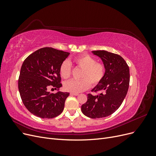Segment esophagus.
Masks as SVG:
<instances>
[{
  "instance_id": "34e87169",
  "label": "esophagus",
  "mask_w": 156,
  "mask_h": 156,
  "mask_svg": "<svg viewBox=\"0 0 156 156\" xmlns=\"http://www.w3.org/2000/svg\"><path fill=\"white\" fill-rule=\"evenodd\" d=\"M70 94H71V95H72V96H78L79 95L78 93H72V92H71Z\"/></svg>"
}]
</instances>
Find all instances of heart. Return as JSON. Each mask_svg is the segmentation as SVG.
I'll use <instances>...</instances> for the list:
<instances>
[{
	"instance_id": "b5f03b06",
	"label": "heart",
	"mask_w": 156,
	"mask_h": 156,
	"mask_svg": "<svg viewBox=\"0 0 156 156\" xmlns=\"http://www.w3.org/2000/svg\"><path fill=\"white\" fill-rule=\"evenodd\" d=\"M73 62L77 67L83 69L80 75L81 80H72L66 82L64 88L66 90L72 93H79L86 90L90 85L96 87L100 84L105 74V66L102 62L89 55H83L75 58ZM59 73L61 77L68 79L72 75V65L68 60H65L60 66Z\"/></svg>"
}]
</instances>
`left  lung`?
<instances>
[{
  "label": "left lung",
  "mask_w": 156,
  "mask_h": 156,
  "mask_svg": "<svg viewBox=\"0 0 156 156\" xmlns=\"http://www.w3.org/2000/svg\"><path fill=\"white\" fill-rule=\"evenodd\" d=\"M92 53L101 58L106 70L101 82L92 92H102L98 96L88 94L81 111L91 119H101L114 113L123 102L129 85V69L125 60L119 55L104 50Z\"/></svg>",
  "instance_id": "left-lung-1"
}]
</instances>
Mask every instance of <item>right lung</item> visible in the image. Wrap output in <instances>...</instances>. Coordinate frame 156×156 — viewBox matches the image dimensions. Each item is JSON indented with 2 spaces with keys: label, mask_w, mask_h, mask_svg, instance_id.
I'll return each mask as SVG.
<instances>
[{
  "label": "right lung",
  "mask_w": 156,
  "mask_h": 156,
  "mask_svg": "<svg viewBox=\"0 0 156 156\" xmlns=\"http://www.w3.org/2000/svg\"><path fill=\"white\" fill-rule=\"evenodd\" d=\"M69 55L68 52L44 48L27 56L18 79V88L23 104L32 114L41 119H53L64 110L68 92L48 91L62 86L60 66Z\"/></svg>",
  "instance_id": "1"
}]
</instances>
